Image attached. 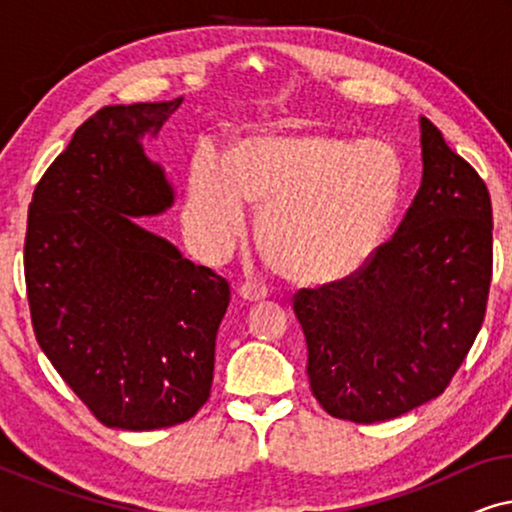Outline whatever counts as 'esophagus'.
Masks as SVG:
<instances>
[{
    "label": "esophagus",
    "mask_w": 512,
    "mask_h": 512,
    "mask_svg": "<svg viewBox=\"0 0 512 512\" xmlns=\"http://www.w3.org/2000/svg\"><path fill=\"white\" fill-rule=\"evenodd\" d=\"M268 286L261 284V282H244L240 286V296L244 300H251V303H256V300H265L268 298Z\"/></svg>",
    "instance_id": "obj_1"
}]
</instances>
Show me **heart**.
Listing matches in <instances>:
<instances>
[{
  "label": "heart",
  "mask_w": 512,
  "mask_h": 512,
  "mask_svg": "<svg viewBox=\"0 0 512 512\" xmlns=\"http://www.w3.org/2000/svg\"><path fill=\"white\" fill-rule=\"evenodd\" d=\"M401 167L391 146L317 132L242 139L228 165L200 151L188 172L184 228L205 258H226L261 207L258 244L300 284L354 275L380 247L396 209Z\"/></svg>",
  "instance_id": "1"
}]
</instances>
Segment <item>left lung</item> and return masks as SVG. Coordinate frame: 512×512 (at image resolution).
Wrapping results in <instances>:
<instances>
[{
  "label": "left lung",
  "mask_w": 512,
  "mask_h": 512,
  "mask_svg": "<svg viewBox=\"0 0 512 512\" xmlns=\"http://www.w3.org/2000/svg\"><path fill=\"white\" fill-rule=\"evenodd\" d=\"M422 186L396 235L354 275L300 289L310 389L331 417L375 424L450 387L492 284V200L471 163L422 118Z\"/></svg>",
  "instance_id": "left-lung-1"
}]
</instances>
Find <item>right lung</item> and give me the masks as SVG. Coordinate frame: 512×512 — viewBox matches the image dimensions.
<instances>
[{
    "label": "right lung",
    "mask_w": 512,
    "mask_h": 512,
    "mask_svg": "<svg viewBox=\"0 0 512 512\" xmlns=\"http://www.w3.org/2000/svg\"><path fill=\"white\" fill-rule=\"evenodd\" d=\"M179 104L181 97L95 111L39 179L27 212L34 335L111 429L188 422L212 391L228 279L135 223L174 200L139 137L158 132Z\"/></svg>",
    "instance_id": "right-lung-1"
}]
</instances>
